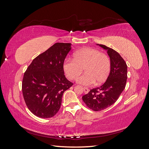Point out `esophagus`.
I'll use <instances>...</instances> for the list:
<instances>
[{"instance_id":"34e87169","label":"esophagus","mask_w":149,"mask_h":149,"mask_svg":"<svg viewBox=\"0 0 149 149\" xmlns=\"http://www.w3.org/2000/svg\"><path fill=\"white\" fill-rule=\"evenodd\" d=\"M83 89H84V93H86V94L88 93V92H89V89H88V88H84Z\"/></svg>"}]
</instances>
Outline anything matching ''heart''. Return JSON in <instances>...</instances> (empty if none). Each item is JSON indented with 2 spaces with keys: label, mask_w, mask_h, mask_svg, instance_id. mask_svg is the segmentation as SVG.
I'll use <instances>...</instances> for the list:
<instances>
[{
  "label": "heart",
  "mask_w": 149,
  "mask_h": 149,
  "mask_svg": "<svg viewBox=\"0 0 149 149\" xmlns=\"http://www.w3.org/2000/svg\"><path fill=\"white\" fill-rule=\"evenodd\" d=\"M111 66L108 56L89 47L75 52L73 60L66 58L63 64L65 74L71 79H76L84 69L86 73L77 79V82L84 86L104 81L109 74Z\"/></svg>",
  "instance_id": "b5f03b06"
}]
</instances>
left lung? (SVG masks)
Wrapping results in <instances>:
<instances>
[{"label":"left lung","mask_w":149,"mask_h":149,"mask_svg":"<svg viewBox=\"0 0 149 149\" xmlns=\"http://www.w3.org/2000/svg\"><path fill=\"white\" fill-rule=\"evenodd\" d=\"M97 45L107 51L111 66L106 82L82 97L86 105L94 111L104 110L113 104L125 89L127 78V66L119 53L104 45Z\"/></svg>","instance_id":"8db88e82"}]
</instances>
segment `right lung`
<instances>
[{"mask_svg":"<svg viewBox=\"0 0 149 149\" xmlns=\"http://www.w3.org/2000/svg\"><path fill=\"white\" fill-rule=\"evenodd\" d=\"M71 43H56L31 63L22 81L26 105L36 116L49 118L59 111L64 92L73 84L68 80L63 64Z\"/></svg>","mask_w":149,"mask_h":149,"instance_id":"obj_1","label":"right lung"}]
</instances>
